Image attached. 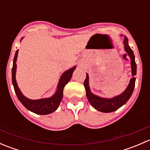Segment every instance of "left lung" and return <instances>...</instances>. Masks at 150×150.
<instances>
[{"label": "left lung", "instance_id": "1", "mask_svg": "<svg viewBox=\"0 0 150 150\" xmlns=\"http://www.w3.org/2000/svg\"><path fill=\"white\" fill-rule=\"evenodd\" d=\"M123 44L125 52L128 54L131 59V74H132L133 77L130 80L129 84L128 85L125 90L122 93L114 96L113 98H110V99L102 98L97 95L93 94L91 91L90 87H89V77L88 73H86V78L84 81V86L86 88L87 99L93 108L97 110L98 111L102 112H112L118 110L120 107H121L122 105H124L128 102L134 91L136 81V78L134 76L137 75V64L135 62V57H134V52L128 45V40L126 36L124 37Z\"/></svg>", "mask_w": 150, "mask_h": 150}]
</instances>
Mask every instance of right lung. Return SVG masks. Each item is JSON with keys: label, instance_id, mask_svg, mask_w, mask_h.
I'll return each mask as SVG.
<instances>
[{"label": "right lung", "instance_id": "1", "mask_svg": "<svg viewBox=\"0 0 150 150\" xmlns=\"http://www.w3.org/2000/svg\"><path fill=\"white\" fill-rule=\"evenodd\" d=\"M21 39V40H22ZM19 50H16L15 53L14 58L13 61V67H12V83L14 88L15 93L17 98L28 110L38 115H48L56 111L59 106L60 102L63 98V90L65 85L70 81L72 78V72L75 69L76 67L66 70L60 77L59 81L57 85V89L55 93L49 98H44L40 99H30L27 98L23 95L20 89L18 87L17 83L16 81V60Z\"/></svg>", "mask_w": 150, "mask_h": 150}]
</instances>
